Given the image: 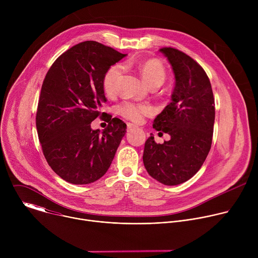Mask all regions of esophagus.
Here are the masks:
<instances>
[{"instance_id": "esophagus-1", "label": "esophagus", "mask_w": 258, "mask_h": 258, "mask_svg": "<svg viewBox=\"0 0 258 258\" xmlns=\"http://www.w3.org/2000/svg\"><path fill=\"white\" fill-rule=\"evenodd\" d=\"M137 127V125H135V124H133V123H127V128L131 131V130H133V128H136Z\"/></svg>"}]
</instances>
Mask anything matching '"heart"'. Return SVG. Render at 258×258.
Segmentation results:
<instances>
[{
	"mask_svg": "<svg viewBox=\"0 0 258 258\" xmlns=\"http://www.w3.org/2000/svg\"><path fill=\"white\" fill-rule=\"evenodd\" d=\"M124 67H135L140 72L143 81L151 88L161 86L166 80L165 67L159 60L154 58L140 61H126L124 63ZM122 73L123 67L121 64H114L110 66L105 72L102 85L107 96L111 97L116 94ZM117 112L126 119L134 122H141L144 117L153 114L154 108L150 104L126 101L117 106Z\"/></svg>",
	"mask_w": 258,
	"mask_h": 258,
	"instance_id": "obj_1",
	"label": "heart"
}]
</instances>
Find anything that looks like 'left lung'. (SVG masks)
<instances>
[{
	"instance_id": "1",
	"label": "left lung",
	"mask_w": 258,
	"mask_h": 258,
	"mask_svg": "<svg viewBox=\"0 0 258 258\" xmlns=\"http://www.w3.org/2000/svg\"><path fill=\"white\" fill-rule=\"evenodd\" d=\"M159 51L172 66L175 86L171 102L154 119L153 127L168 134L170 140L157 144L151 134L145 143L143 162L153 178L175 186L195 175L210 151L214 98L210 81L199 63L171 47Z\"/></svg>"
}]
</instances>
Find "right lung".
I'll return each mask as SVG.
<instances>
[{"label": "right lung", "mask_w": 258, "mask_h": 258, "mask_svg": "<svg viewBox=\"0 0 258 258\" xmlns=\"http://www.w3.org/2000/svg\"><path fill=\"white\" fill-rule=\"evenodd\" d=\"M125 57L95 41L73 46L60 55L43 82L35 124L45 158L64 180L87 185L102 177L111 165L126 124L101 112L106 98L103 77ZM108 122L101 133L90 122Z\"/></svg>", "instance_id": "add662e5"}]
</instances>
